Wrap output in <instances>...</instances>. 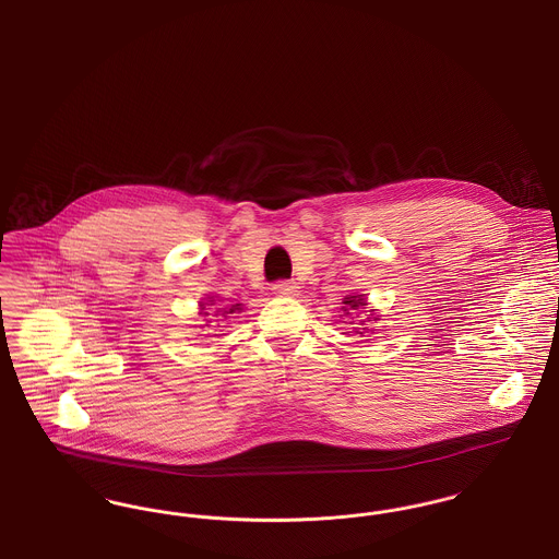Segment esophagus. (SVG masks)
<instances>
[{
	"label": "esophagus",
	"mask_w": 559,
	"mask_h": 559,
	"mask_svg": "<svg viewBox=\"0 0 559 559\" xmlns=\"http://www.w3.org/2000/svg\"><path fill=\"white\" fill-rule=\"evenodd\" d=\"M272 292H274L276 296L292 297L297 296L299 287H297V283H294V281H278V283L272 285Z\"/></svg>",
	"instance_id": "34e87169"
}]
</instances>
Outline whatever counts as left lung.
I'll use <instances>...</instances> for the list:
<instances>
[{"mask_svg": "<svg viewBox=\"0 0 559 559\" xmlns=\"http://www.w3.org/2000/svg\"><path fill=\"white\" fill-rule=\"evenodd\" d=\"M344 306H342V310H344V317H353V314H357V319L361 317V312H369V321H378V317L373 314V310H362V308H367V299L362 296H346L344 297V301H342ZM359 325H365V321H361ZM355 331L359 333V335H365V333H373L376 329L369 328H355Z\"/></svg>", "mask_w": 559, "mask_h": 559, "instance_id": "left-lung-1", "label": "left lung"}]
</instances>
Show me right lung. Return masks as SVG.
Returning <instances> with one entry per match:
<instances>
[{"label": "right lung", "instance_id": "right-lung-1", "mask_svg": "<svg viewBox=\"0 0 559 559\" xmlns=\"http://www.w3.org/2000/svg\"><path fill=\"white\" fill-rule=\"evenodd\" d=\"M206 300L210 301L209 305L205 301H200V314H204V317H209V312H206V306H219L217 301H215V297H206ZM242 308H240V304H226V308H217V312L213 314V317H217V314H222V317H228V314H236V312H240ZM206 323H211V321H206Z\"/></svg>", "mask_w": 559, "mask_h": 559}]
</instances>
